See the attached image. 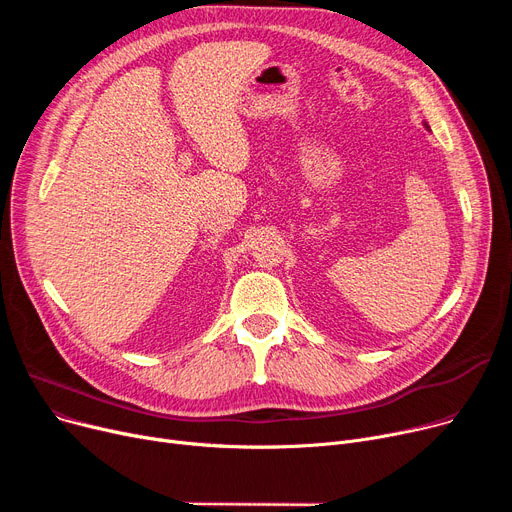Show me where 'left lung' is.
Segmentation results:
<instances>
[{
	"label": "left lung",
	"mask_w": 512,
	"mask_h": 512,
	"mask_svg": "<svg viewBox=\"0 0 512 512\" xmlns=\"http://www.w3.org/2000/svg\"><path fill=\"white\" fill-rule=\"evenodd\" d=\"M425 128H429V126H427V124H425Z\"/></svg>",
	"instance_id": "left-lung-1"
}]
</instances>
